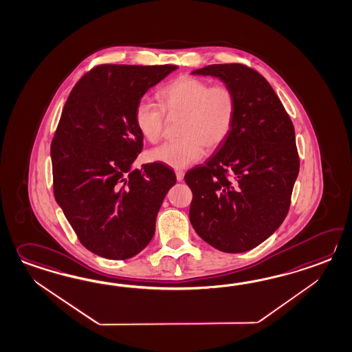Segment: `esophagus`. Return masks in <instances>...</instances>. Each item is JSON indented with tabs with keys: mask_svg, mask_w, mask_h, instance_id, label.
Returning a JSON list of instances; mask_svg holds the SVG:
<instances>
[{
	"mask_svg": "<svg viewBox=\"0 0 352 352\" xmlns=\"http://www.w3.org/2000/svg\"><path fill=\"white\" fill-rule=\"evenodd\" d=\"M175 175H177V180H178V182H182L183 178H184V172H182V170H175Z\"/></svg>",
	"mask_w": 352,
	"mask_h": 352,
	"instance_id": "obj_1",
	"label": "esophagus"
}]
</instances>
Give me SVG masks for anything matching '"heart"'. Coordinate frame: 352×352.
I'll use <instances>...</instances> for the list:
<instances>
[{
	"label": "heart",
	"mask_w": 352,
	"mask_h": 352,
	"mask_svg": "<svg viewBox=\"0 0 352 352\" xmlns=\"http://www.w3.org/2000/svg\"><path fill=\"white\" fill-rule=\"evenodd\" d=\"M160 106L140 101L133 121L141 136L151 144L162 139L168 118H182L179 140L165 142L148 151L150 162L175 169L195 164L207 151H214L232 133L237 115V97L227 85L182 76L165 85L157 94Z\"/></svg>",
	"instance_id": "obj_1"
}]
</instances>
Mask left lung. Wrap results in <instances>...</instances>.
Instances as JSON below:
<instances>
[{
  "mask_svg": "<svg viewBox=\"0 0 352 352\" xmlns=\"http://www.w3.org/2000/svg\"><path fill=\"white\" fill-rule=\"evenodd\" d=\"M192 74L231 87L237 115L219 151L184 175L193 193L189 219L214 249L245 252L274 234L289 211L299 173L294 126L269 82L250 67L212 64Z\"/></svg>",
  "mask_w": 352,
  "mask_h": 352,
  "instance_id": "obj_1",
  "label": "left lung"
}]
</instances>
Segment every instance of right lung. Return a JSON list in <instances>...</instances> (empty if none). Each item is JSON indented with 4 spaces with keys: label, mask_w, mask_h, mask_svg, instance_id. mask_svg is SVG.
Segmentation results:
<instances>
[{
    "label": "right lung",
    "mask_w": 352,
    "mask_h": 352,
    "mask_svg": "<svg viewBox=\"0 0 352 352\" xmlns=\"http://www.w3.org/2000/svg\"><path fill=\"white\" fill-rule=\"evenodd\" d=\"M177 65L101 64L73 87L50 146L53 189L80 243L112 260L146 248L177 177L160 163L131 164L144 138L133 111Z\"/></svg>",
    "instance_id": "1"
}]
</instances>
